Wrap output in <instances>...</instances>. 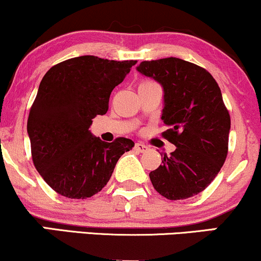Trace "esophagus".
<instances>
[{
  "label": "esophagus",
  "mask_w": 261,
  "mask_h": 261,
  "mask_svg": "<svg viewBox=\"0 0 261 261\" xmlns=\"http://www.w3.org/2000/svg\"><path fill=\"white\" fill-rule=\"evenodd\" d=\"M135 149H136V151L141 152V153H143V152H147L148 151V147L146 145H143V143L137 142L136 145H135Z\"/></svg>",
  "instance_id": "34e87169"
}]
</instances>
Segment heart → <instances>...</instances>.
I'll return each mask as SVG.
<instances>
[{"label": "heart", "instance_id": "heart-1", "mask_svg": "<svg viewBox=\"0 0 261 261\" xmlns=\"http://www.w3.org/2000/svg\"><path fill=\"white\" fill-rule=\"evenodd\" d=\"M143 83H149V82H143Z\"/></svg>", "mask_w": 261, "mask_h": 261}]
</instances>
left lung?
I'll list each match as a JSON object with an SVG mask.
<instances>
[{"label": "left lung", "mask_w": 261, "mask_h": 261, "mask_svg": "<svg viewBox=\"0 0 261 261\" xmlns=\"http://www.w3.org/2000/svg\"><path fill=\"white\" fill-rule=\"evenodd\" d=\"M136 70L163 88V137L175 146L149 173L152 185L169 200L201 193L216 178L228 152L230 118L222 93L205 68L176 58L143 61Z\"/></svg>", "instance_id": "left-lung-1"}]
</instances>
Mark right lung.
I'll return each instance as SVG.
<instances>
[{"mask_svg":"<svg viewBox=\"0 0 261 261\" xmlns=\"http://www.w3.org/2000/svg\"><path fill=\"white\" fill-rule=\"evenodd\" d=\"M137 61L79 56L53 66L41 80L27 124L39 174L60 195L86 199L107 185L133 140L104 142L89 126L104 115L113 89Z\"/></svg>","mask_w":261,"mask_h":261,"instance_id":"add662e5","label":"right lung"}]
</instances>
